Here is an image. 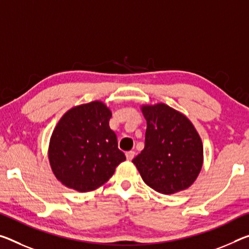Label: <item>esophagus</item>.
I'll use <instances>...</instances> for the list:
<instances>
[{
	"mask_svg": "<svg viewBox=\"0 0 249 249\" xmlns=\"http://www.w3.org/2000/svg\"><path fill=\"white\" fill-rule=\"evenodd\" d=\"M125 155H126V159H127L128 160H132L134 159V156H135V152L128 151V152H126Z\"/></svg>",
	"mask_w": 249,
	"mask_h": 249,
	"instance_id": "1",
	"label": "esophagus"
}]
</instances>
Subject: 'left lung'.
I'll return each instance as SVG.
<instances>
[{"label":"left lung","instance_id":"1","mask_svg":"<svg viewBox=\"0 0 249 249\" xmlns=\"http://www.w3.org/2000/svg\"><path fill=\"white\" fill-rule=\"evenodd\" d=\"M147 128L145 147L132 163L142 178L160 194L191 187L204 163L203 142L183 113L164 103L141 106Z\"/></svg>","mask_w":249,"mask_h":249}]
</instances>
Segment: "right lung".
<instances>
[{
    "label": "right lung",
    "instance_id": "right-lung-1",
    "mask_svg": "<svg viewBox=\"0 0 249 249\" xmlns=\"http://www.w3.org/2000/svg\"><path fill=\"white\" fill-rule=\"evenodd\" d=\"M112 112L102 101L74 106L51 135L49 161L64 186L86 193L105 184L126 160L109 128Z\"/></svg>",
    "mask_w": 249,
    "mask_h": 249
}]
</instances>
